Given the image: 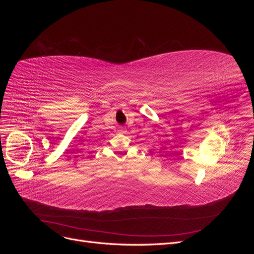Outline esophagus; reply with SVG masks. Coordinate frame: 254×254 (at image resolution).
Returning a JSON list of instances; mask_svg holds the SVG:
<instances>
[{
	"label": "esophagus",
	"mask_w": 254,
	"mask_h": 254,
	"mask_svg": "<svg viewBox=\"0 0 254 254\" xmlns=\"http://www.w3.org/2000/svg\"><path fill=\"white\" fill-rule=\"evenodd\" d=\"M118 132H119V133H122V134H124V133H126V129H125V128H120Z\"/></svg>",
	"instance_id": "1"
}]
</instances>
